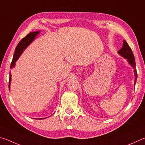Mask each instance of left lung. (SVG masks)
I'll return each mask as SVG.
<instances>
[{"instance_id": "left-lung-1", "label": "left lung", "mask_w": 145, "mask_h": 145, "mask_svg": "<svg viewBox=\"0 0 145 145\" xmlns=\"http://www.w3.org/2000/svg\"><path fill=\"white\" fill-rule=\"evenodd\" d=\"M118 54L121 55L123 57L126 58L127 59V61L131 64L132 67L134 68V74H135V82L134 84H136V80H137V70L136 69V63H135V59H134V56L132 53V51L131 48L129 46L128 43L126 42L125 40H123V47L120 49L118 51Z\"/></svg>"}]
</instances>
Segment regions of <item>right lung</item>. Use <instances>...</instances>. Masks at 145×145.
Masks as SVG:
<instances>
[{
	"instance_id": "right-lung-1",
	"label": "right lung",
	"mask_w": 145,
	"mask_h": 145,
	"mask_svg": "<svg viewBox=\"0 0 145 145\" xmlns=\"http://www.w3.org/2000/svg\"><path fill=\"white\" fill-rule=\"evenodd\" d=\"M39 33H40V31H36V32H33V33H29L27 35L25 36V37H24V38L22 39L16 47L15 51H14V54L13 56V60H12V62L11 63L10 68H12L14 67V65H15L16 61L20 57V56L22 54V53L23 52V50H25L27 46L29 44H30L32 41L34 40V38H35L36 36L38 35V34ZM11 79V73H9V88H10ZM40 119H43V118H40Z\"/></svg>"
}]
</instances>
